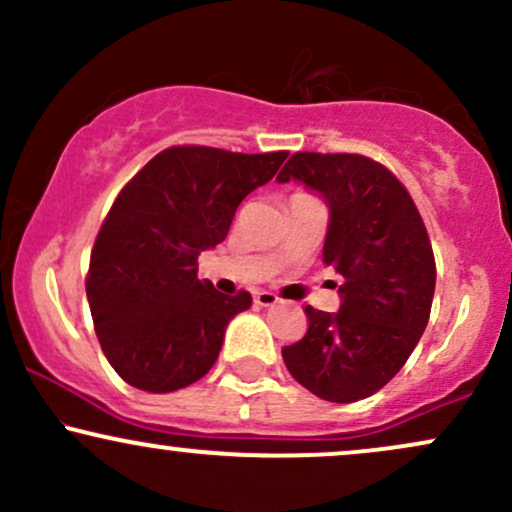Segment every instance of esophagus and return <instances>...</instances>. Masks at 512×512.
Segmentation results:
<instances>
[{"label":"esophagus","mask_w":512,"mask_h":512,"mask_svg":"<svg viewBox=\"0 0 512 512\" xmlns=\"http://www.w3.org/2000/svg\"><path fill=\"white\" fill-rule=\"evenodd\" d=\"M255 303L260 305V308H272V305L279 303V298H276L274 293H269V291H257L255 293Z\"/></svg>","instance_id":"obj_1"}]
</instances>
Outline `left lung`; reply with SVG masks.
<instances>
[{
  "label": "left lung",
  "instance_id": "1",
  "mask_svg": "<svg viewBox=\"0 0 512 512\" xmlns=\"http://www.w3.org/2000/svg\"><path fill=\"white\" fill-rule=\"evenodd\" d=\"M276 180L325 199L322 262L344 279L339 313L308 305V332L281 356L320 399H366L395 378L428 325L436 260L424 221L402 182L366 156L298 151Z\"/></svg>",
  "mask_w": 512,
  "mask_h": 512
}]
</instances>
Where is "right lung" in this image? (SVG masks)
I'll return each instance as SVG.
<instances>
[{
	"label": "right lung",
	"instance_id": "right-lung-1",
	"mask_svg": "<svg viewBox=\"0 0 512 512\" xmlns=\"http://www.w3.org/2000/svg\"><path fill=\"white\" fill-rule=\"evenodd\" d=\"M286 156L173 146L122 187L93 245L86 296L103 354L125 383L163 395L214 366L226 325L252 296L199 281L197 257L228 236L240 202Z\"/></svg>",
	"mask_w": 512,
	"mask_h": 512
}]
</instances>
